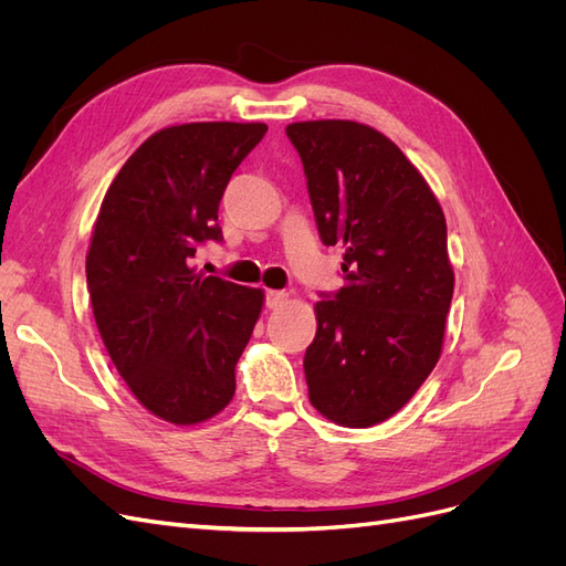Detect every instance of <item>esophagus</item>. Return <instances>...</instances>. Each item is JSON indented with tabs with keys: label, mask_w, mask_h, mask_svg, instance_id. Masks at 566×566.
Wrapping results in <instances>:
<instances>
[{
	"label": "esophagus",
	"mask_w": 566,
	"mask_h": 566,
	"mask_svg": "<svg viewBox=\"0 0 566 566\" xmlns=\"http://www.w3.org/2000/svg\"><path fill=\"white\" fill-rule=\"evenodd\" d=\"M287 300V293H283V290H266V306L269 310H279V306H283V302Z\"/></svg>",
	"instance_id": "esophagus-1"
}]
</instances>
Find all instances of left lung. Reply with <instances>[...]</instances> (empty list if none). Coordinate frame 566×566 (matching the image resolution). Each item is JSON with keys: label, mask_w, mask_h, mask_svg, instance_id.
<instances>
[{"label": "left lung", "mask_w": 566, "mask_h": 566, "mask_svg": "<svg viewBox=\"0 0 566 566\" xmlns=\"http://www.w3.org/2000/svg\"><path fill=\"white\" fill-rule=\"evenodd\" d=\"M285 134L304 165L321 241L345 245V285L314 306L310 401L342 427H373L408 403L441 356L453 297L447 219L378 129L310 119Z\"/></svg>", "instance_id": "left-lung-1"}]
</instances>
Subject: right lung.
<instances>
[{"label":"right lung","instance_id":"right-lung-1","mask_svg":"<svg viewBox=\"0 0 566 566\" xmlns=\"http://www.w3.org/2000/svg\"><path fill=\"white\" fill-rule=\"evenodd\" d=\"M262 123L156 132L108 186L87 252V287L111 361L139 403L172 424L224 410L264 293L188 266L221 241L219 200Z\"/></svg>","mask_w":566,"mask_h":566}]
</instances>
